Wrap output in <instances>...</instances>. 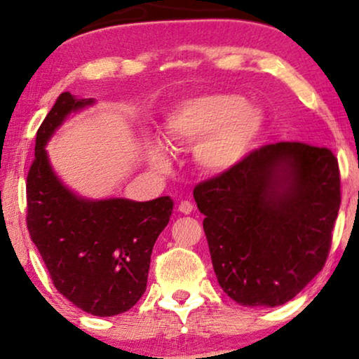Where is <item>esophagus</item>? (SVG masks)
<instances>
[{
  "mask_svg": "<svg viewBox=\"0 0 359 359\" xmlns=\"http://www.w3.org/2000/svg\"><path fill=\"white\" fill-rule=\"evenodd\" d=\"M178 210L183 214H191V210H193V204H191L189 201H181L178 205Z\"/></svg>",
  "mask_w": 359,
  "mask_h": 359,
  "instance_id": "1",
  "label": "esophagus"
}]
</instances>
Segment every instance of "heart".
I'll use <instances>...</instances> for the list:
<instances>
[{"instance_id":"obj_1","label":"heart","mask_w":359,"mask_h":359,"mask_svg":"<svg viewBox=\"0 0 359 359\" xmlns=\"http://www.w3.org/2000/svg\"><path fill=\"white\" fill-rule=\"evenodd\" d=\"M264 129V116L257 106L237 95H203L180 102L166 117L165 139L171 145H193L201 168L212 175L227 173L242 163ZM151 161L166 166L160 144L151 147Z\"/></svg>"}]
</instances>
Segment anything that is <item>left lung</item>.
Here are the masks:
<instances>
[{
    "instance_id": "left-lung-1",
    "label": "left lung",
    "mask_w": 359,
    "mask_h": 359,
    "mask_svg": "<svg viewBox=\"0 0 359 359\" xmlns=\"http://www.w3.org/2000/svg\"><path fill=\"white\" fill-rule=\"evenodd\" d=\"M193 194L215 276L235 302L283 306L325 266L341 201L338 160L325 147H259Z\"/></svg>"
}]
</instances>
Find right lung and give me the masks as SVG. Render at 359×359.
<instances>
[{"instance_id":"right-lung-1","label":"right lung","mask_w":359,"mask_h":359,"mask_svg":"<svg viewBox=\"0 0 359 359\" xmlns=\"http://www.w3.org/2000/svg\"><path fill=\"white\" fill-rule=\"evenodd\" d=\"M91 102L62 93L39 127L26 222L57 291L91 316L112 317L145 292L151 250L170 222L173 201H88L60 183L43 147L70 112Z\"/></svg>"}]
</instances>
